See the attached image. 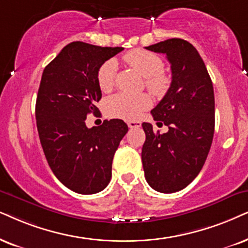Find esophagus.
<instances>
[{"label":"esophagus","mask_w":248,"mask_h":248,"mask_svg":"<svg viewBox=\"0 0 248 248\" xmlns=\"http://www.w3.org/2000/svg\"><path fill=\"white\" fill-rule=\"evenodd\" d=\"M127 124L129 128H140V126H142V122L140 121H128Z\"/></svg>","instance_id":"esophagus-1"}]
</instances>
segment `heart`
Here are the masks:
<instances>
[{"label":"heart","mask_w":248,"mask_h":248,"mask_svg":"<svg viewBox=\"0 0 248 248\" xmlns=\"http://www.w3.org/2000/svg\"><path fill=\"white\" fill-rule=\"evenodd\" d=\"M124 59L131 67L145 78V86L156 96H162L168 90L170 80L164 71V61L158 55L142 49L130 50ZM117 64L109 59L97 72V84L103 93H109L114 86ZM152 105V99L147 93L127 95L117 93L105 102V113L111 118L135 120Z\"/></svg>","instance_id":"b5f03b06"}]
</instances>
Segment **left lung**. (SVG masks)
<instances>
[{"instance_id": "8db88e82", "label": "left lung", "mask_w": 248, "mask_h": 248, "mask_svg": "<svg viewBox=\"0 0 248 248\" xmlns=\"http://www.w3.org/2000/svg\"><path fill=\"white\" fill-rule=\"evenodd\" d=\"M145 49L166 55L171 83L151 111L167 133H155L151 124H142L143 168L152 189L173 193L189 186L207 159L215 127L214 89L205 62L187 41L169 39Z\"/></svg>"}]
</instances>
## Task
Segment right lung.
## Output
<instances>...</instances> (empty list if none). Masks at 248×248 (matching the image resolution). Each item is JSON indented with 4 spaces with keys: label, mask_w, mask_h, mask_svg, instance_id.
I'll return each mask as SVG.
<instances>
[{
    "label": "right lung",
    "mask_w": 248,
    "mask_h": 248,
    "mask_svg": "<svg viewBox=\"0 0 248 248\" xmlns=\"http://www.w3.org/2000/svg\"><path fill=\"white\" fill-rule=\"evenodd\" d=\"M124 48L72 42L46 65L35 105L36 126L52 173L68 189L81 194L104 190L111 181L112 161L128 126L120 119L88 128L102 98L97 72Z\"/></svg>",
    "instance_id": "right-lung-1"
}]
</instances>
